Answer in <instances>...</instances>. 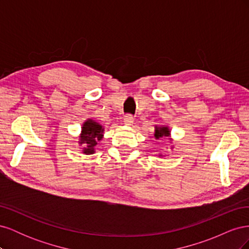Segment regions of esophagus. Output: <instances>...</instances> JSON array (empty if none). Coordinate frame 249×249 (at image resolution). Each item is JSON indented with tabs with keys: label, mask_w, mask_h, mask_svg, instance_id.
I'll return each mask as SVG.
<instances>
[{
	"label": "esophagus",
	"mask_w": 249,
	"mask_h": 249,
	"mask_svg": "<svg viewBox=\"0 0 249 249\" xmlns=\"http://www.w3.org/2000/svg\"><path fill=\"white\" fill-rule=\"evenodd\" d=\"M124 124L126 125H132L134 123V117L131 114H127L124 116Z\"/></svg>",
	"instance_id": "34e87169"
}]
</instances>
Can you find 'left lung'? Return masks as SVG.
Here are the masks:
<instances>
[{
	"label": "left lung",
	"mask_w": 249,
	"mask_h": 249,
	"mask_svg": "<svg viewBox=\"0 0 249 249\" xmlns=\"http://www.w3.org/2000/svg\"><path fill=\"white\" fill-rule=\"evenodd\" d=\"M170 131L167 126H157L155 131V137L156 139H159L162 137H169Z\"/></svg>",
	"instance_id": "obj_1"
}]
</instances>
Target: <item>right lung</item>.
<instances>
[{
  "label": "right lung",
  "instance_id": "1",
  "mask_svg": "<svg viewBox=\"0 0 249 249\" xmlns=\"http://www.w3.org/2000/svg\"><path fill=\"white\" fill-rule=\"evenodd\" d=\"M104 129L103 126L93 122L92 119H88L82 126V134L80 136V144H84L83 153L85 155H91L95 150L97 142L103 138Z\"/></svg>",
  "mask_w": 249,
  "mask_h": 249
}]
</instances>
